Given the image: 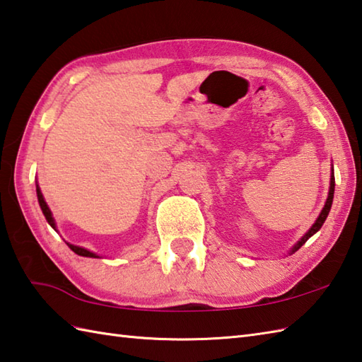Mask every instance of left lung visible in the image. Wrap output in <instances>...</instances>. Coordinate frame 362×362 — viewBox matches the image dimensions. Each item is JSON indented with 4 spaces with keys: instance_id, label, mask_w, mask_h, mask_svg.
<instances>
[{
    "instance_id": "left-lung-1",
    "label": "left lung",
    "mask_w": 362,
    "mask_h": 362,
    "mask_svg": "<svg viewBox=\"0 0 362 362\" xmlns=\"http://www.w3.org/2000/svg\"><path fill=\"white\" fill-rule=\"evenodd\" d=\"M333 197H334V173L331 175V182H329V194H328V198H327V203H325V206H323V209H322V212H320V216H319V218L315 220V223L311 226V230H309L303 238H301L298 242H297V245H295L293 248H292V253H295L297 252V250L303 245V243L311 238V235H314L317 231L320 230L322 228V225L325 223V220H327V217H328V212H329V209H331V204H333Z\"/></svg>"
}]
</instances>
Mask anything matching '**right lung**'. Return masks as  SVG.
<instances>
[{
	"label": "right lung",
	"instance_id": "add662e5",
	"mask_svg": "<svg viewBox=\"0 0 362 362\" xmlns=\"http://www.w3.org/2000/svg\"><path fill=\"white\" fill-rule=\"evenodd\" d=\"M37 198H39V204H40V208H42L43 216H45V218H47V222H48L51 226H53V228H56L54 218H53V216H51V211H49V208H48V204L45 203V200H43V195H42V192H40L39 186H37ZM67 245L70 247V250H73V252H75V253H76V255H79V256H86V257H98L97 255L92 253V252H88V250H86V248H83V247L71 245V243H67Z\"/></svg>",
	"mask_w": 362,
	"mask_h": 362
}]
</instances>
